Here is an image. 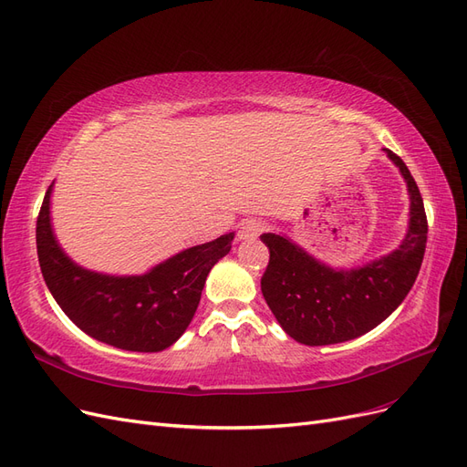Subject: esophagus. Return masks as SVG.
<instances>
[{
    "mask_svg": "<svg viewBox=\"0 0 467 467\" xmlns=\"http://www.w3.org/2000/svg\"><path fill=\"white\" fill-rule=\"evenodd\" d=\"M265 228H266V223L263 220L251 218V220H247V222L239 225L237 239H257L265 232Z\"/></svg>",
    "mask_w": 467,
    "mask_h": 467,
    "instance_id": "obj_1",
    "label": "esophagus"
}]
</instances>
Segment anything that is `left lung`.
<instances>
[{"label": "left lung", "mask_w": 467, "mask_h": 467, "mask_svg": "<svg viewBox=\"0 0 467 467\" xmlns=\"http://www.w3.org/2000/svg\"><path fill=\"white\" fill-rule=\"evenodd\" d=\"M400 167L411 194V220L400 249L352 271H333L286 237L263 234L271 251L261 290L271 312L294 341L307 347L335 345L374 329L413 288L425 257L429 223L417 182L398 153L386 150Z\"/></svg>", "instance_id": "1"}]
</instances>
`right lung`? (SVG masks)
<instances>
[{"label":"right lung","mask_w":467,"mask_h":467,"mask_svg":"<svg viewBox=\"0 0 467 467\" xmlns=\"http://www.w3.org/2000/svg\"><path fill=\"white\" fill-rule=\"evenodd\" d=\"M48 187L36 218L42 276L62 312L97 341L132 352H160L185 333L210 268L232 249L235 234L181 251L142 276L86 271L64 255L50 228Z\"/></svg>","instance_id":"1"}]
</instances>
